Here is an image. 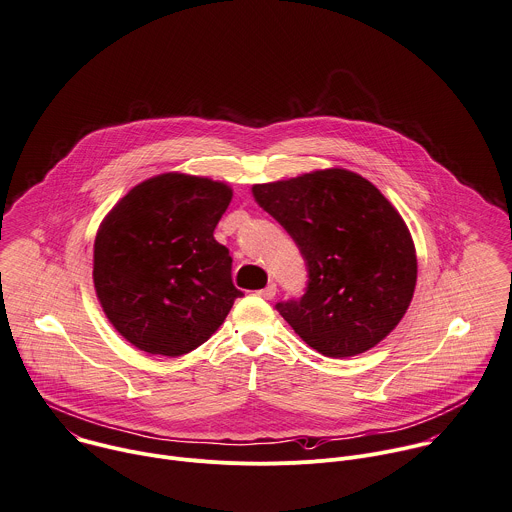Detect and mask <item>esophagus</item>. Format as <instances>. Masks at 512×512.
<instances>
[{"label": "esophagus", "instance_id": "esophagus-1", "mask_svg": "<svg viewBox=\"0 0 512 512\" xmlns=\"http://www.w3.org/2000/svg\"><path fill=\"white\" fill-rule=\"evenodd\" d=\"M260 298H264V300H272L274 296H276V284H268L266 288H262V290H258L256 292Z\"/></svg>", "mask_w": 512, "mask_h": 512}]
</instances>
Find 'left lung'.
<instances>
[{
    "mask_svg": "<svg viewBox=\"0 0 512 512\" xmlns=\"http://www.w3.org/2000/svg\"><path fill=\"white\" fill-rule=\"evenodd\" d=\"M252 194L296 242L308 270L300 300L276 310L316 352L356 356L384 340L416 286V250L396 208L366 178L328 168L256 184Z\"/></svg>",
    "mask_w": 512,
    "mask_h": 512,
    "instance_id": "1",
    "label": "left lung"
}]
</instances>
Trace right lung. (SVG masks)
Returning a JSON list of instances; mask_svg holds the SVG:
<instances>
[{
  "label": "right lung",
  "instance_id": "obj_1",
  "mask_svg": "<svg viewBox=\"0 0 512 512\" xmlns=\"http://www.w3.org/2000/svg\"><path fill=\"white\" fill-rule=\"evenodd\" d=\"M232 188L168 172L132 188L94 242V286L114 328L148 354L182 356L204 344L242 292L214 228Z\"/></svg>",
  "mask_w": 512,
  "mask_h": 512
}]
</instances>
